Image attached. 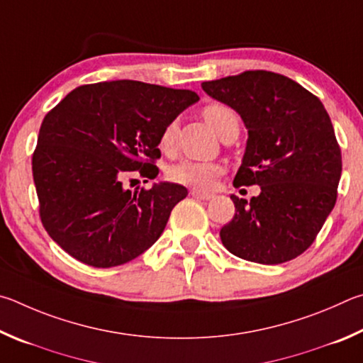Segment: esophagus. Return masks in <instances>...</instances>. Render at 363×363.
Here are the masks:
<instances>
[{"mask_svg":"<svg viewBox=\"0 0 363 363\" xmlns=\"http://www.w3.org/2000/svg\"><path fill=\"white\" fill-rule=\"evenodd\" d=\"M196 199H201V201H211L213 198L212 193H204V191H199V189H191V193H189Z\"/></svg>","mask_w":363,"mask_h":363,"instance_id":"1","label":"esophagus"}]
</instances>
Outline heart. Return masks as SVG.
<instances>
[{
    "mask_svg": "<svg viewBox=\"0 0 363 363\" xmlns=\"http://www.w3.org/2000/svg\"><path fill=\"white\" fill-rule=\"evenodd\" d=\"M202 116H204L206 123L212 127V129L223 138L228 132L239 130V118L238 113L233 110L231 106L223 104H211L202 110ZM178 124L177 121H170L169 124L161 132V138H159V145L161 148L169 151L174 148L177 140ZM221 172L220 165L213 162H198V161H180L174 165H170L167 170V175L172 182L180 183V185L199 188V189H208L212 188L215 177Z\"/></svg>",
    "mask_w": 363,
    "mask_h": 363,
    "instance_id": "1",
    "label": "heart"
}]
</instances>
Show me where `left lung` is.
Wrapping results in <instances>:
<instances>
[{"mask_svg": "<svg viewBox=\"0 0 363 363\" xmlns=\"http://www.w3.org/2000/svg\"><path fill=\"white\" fill-rule=\"evenodd\" d=\"M212 99L236 110L249 130L234 186L258 185L239 199L221 242L247 262L281 264L301 255L336 202L341 150L322 101L287 76L253 69L202 82Z\"/></svg>", "mask_w": 363, "mask_h": 363, "instance_id": "8db88e82", "label": "left lung"}]
</instances>
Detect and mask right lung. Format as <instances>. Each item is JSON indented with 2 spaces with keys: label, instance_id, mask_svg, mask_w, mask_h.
Returning a JSON list of instances; mask_svg holds the SVG:
<instances>
[{
  "label": "right lung",
  "instance_id": "obj_1",
  "mask_svg": "<svg viewBox=\"0 0 363 363\" xmlns=\"http://www.w3.org/2000/svg\"><path fill=\"white\" fill-rule=\"evenodd\" d=\"M198 100L186 89L105 81L73 89L44 116L31 169L44 230L68 255L113 268L161 238L188 189L164 182L132 193L124 183L157 177L162 129Z\"/></svg>",
  "mask_w": 363,
  "mask_h": 363
}]
</instances>
